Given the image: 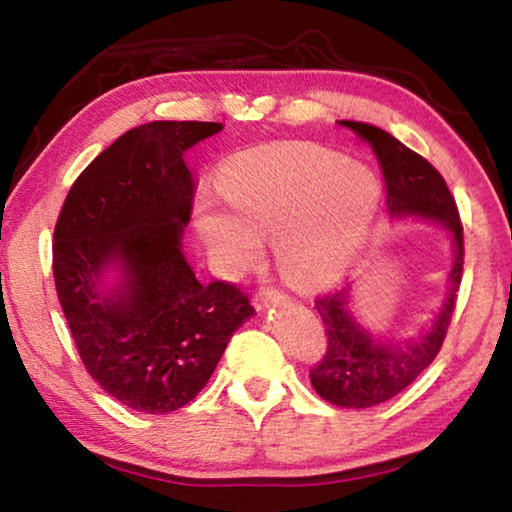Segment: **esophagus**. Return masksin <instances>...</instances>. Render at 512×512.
Here are the masks:
<instances>
[{
    "label": "esophagus",
    "instance_id": "1",
    "mask_svg": "<svg viewBox=\"0 0 512 512\" xmlns=\"http://www.w3.org/2000/svg\"><path fill=\"white\" fill-rule=\"evenodd\" d=\"M284 302H289V296H284L282 291H275V289H262L255 296L257 309H266L271 305H284Z\"/></svg>",
    "mask_w": 512,
    "mask_h": 512
}]
</instances>
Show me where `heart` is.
I'll return each mask as SVG.
<instances>
[{
	"instance_id": "b5f03b06",
	"label": "heart",
	"mask_w": 512,
	"mask_h": 512,
	"mask_svg": "<svg viewBox=\"0 0 512 512\" xmlns=\"http://www.w3.org/2000/svg\"><path fill=\"white\" fill-rule=\"evenodd\" d=\"M223 196L198 205V232L221 271L253 266L275 237L282 271L300 284L343 277L366 248L381 205L379 178L343 155L300 144L253 149L230 164Z\"/></svg>"
}]
</instances>
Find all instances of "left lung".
Here are the masks:
<instances>
[{"label": "left lung", "mask_w": 512, "mask_h": 512, "mask_svg": "<svg viewBox=\"0 0 512 512\" xmlns=\"http://www.w3.org/2000/svg\"><path fill=\"white\" fill-rule=\"evenodd\" d=\"M372 146L386 183L391 219H420L443 225L454 250L447 273V296L438 314L418 334L393 339L363 327L352 311V289L316 298V311L327 332V352L311 370L314 391L343 409H368L393 400L418 379L436 359L452 318L463 273V228L456 201L445 180L422 155L395 140L391 133L361 121H341Z\"/></svg>", "instance_id": "8db88e82"}]
</instances>
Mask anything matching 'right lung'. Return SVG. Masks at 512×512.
Returning a JSON list of instances; mask_svg holds the SVG:
<instances>
[{
    "mask_svg": "<svg viewBox=\"0 0 512 512\" xmlns=\"http://www.w3.org/2000/svg\"><path fill=\"white\" fill-rule=\"evenodd\" d=\"M216 121H151L94 158L60 210L54 280L85 370L124 406L183 409L255 314L228 282L201 284L183 253L196 192L185 153Z\"/></svg>",
    "mask_w": 512,
    "mask_h": 512,
    "instance_id": "1",
    "label": "right lung"
}]
</instances>
